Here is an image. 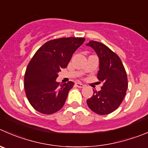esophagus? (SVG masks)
Wrapping results in <instances>:
<instances>
[{
  "instance_id": "esophagus-1",
  "label": "esophagus",
  "mask_w": 148,
  "mask_h": 148,
  "mask_svg": "<svg viewBox=\"0 0 148 148\" xmlns=\"http://www.w3.org/2000/svg\"><path fill=\"white\" fill-rule=\"evenodd\" d=\"M76 85H77V87H79V88H82V87H84V84H82L81 82H77V83H76Z\"/></svg>"
}]
</instances>
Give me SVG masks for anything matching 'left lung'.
I'll return each mask as SVG.
<instances>
[{
  "mask_svg": "<svg viewBox=\"0 0 148 148\" xmlns=\"http://www.w3.org/2000/svg\"><path fill=\"white\" fill-rule=\"evenodd\" d=\"M86 45L91 47L98 56L97 77L103 83L100 91L93 90L87 104L93 112L107 115L116 110L124 100L128 87L127 73L119 57L104 44L92 40Z\"/></svg>",
  "mask_w": 148,
  "mask_h": 148,
  "instance_id": "obj_1",
  "label": "left lung"
}]
</instances>
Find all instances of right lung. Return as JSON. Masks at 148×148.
<instances>
[{
    "instance_id": "add662e5",
    "label": "right lung",
    "mask_w": 148,
    "mask_h": 148,
    "mask_svg": "<svg viewBox=\"0 0 148 148\" xmlns=\"http://www.w3.org/2000/svg\"><path fill=\"white\" fill-rule=\"evenodd\" d=\"M83 38H59L45 42L29 63L24 75V90L31 106L38 112L52 114L65 103L73 82H57L58 72L65 69Z\"/></svg>"
}]
</instances>
